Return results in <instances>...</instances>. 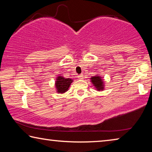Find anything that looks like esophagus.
Instances as JSON below:
<instances>
[{"mask_svg": "<svg viewBox=\"0 0 152 152\" xmlns=\"http://www.w3.org/2000/svg\"><path fill=\"white\" fill-rule=\"evenodd\" d=\"M78 78H79V79H80V80H82L84 78V76L82 75V74H80V75H79V76H78Z\"/></svg>", "mask_w": 152, "mask_h": 152, "instance_id": "34e87169", "label": "esophagus"}]
</instances>
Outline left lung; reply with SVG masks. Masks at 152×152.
<instances>
[{"label": "left lung", "mask_w": 152, "mask_h": 152, "mask_svg": "<svg viewBox=\"0 0 152 152\" xmlns=\"http://www.w3.org/2000/svg\"><path fill=\"white\" fill-rule=\"evenodd\" d=\"M91 82L93 86H94L95 88L97 91H103L104 90V82L102 80V78L100 76H95L91 78Z\"/></svg>", "instance_id": "left-lung-1"}]
</instances>
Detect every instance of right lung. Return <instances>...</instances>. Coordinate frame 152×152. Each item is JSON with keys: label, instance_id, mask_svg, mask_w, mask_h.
<instances>
[{"label": "right lung", "instance_id": "1", "mask_svg": "<svg viewBox=\"0 0 152 152\" xmlns=\"http://www.w3.org/2000/svg\"><path fill=\"white\" fill-rule=\"evenodd\" d=\"M73 82V80L70 78H65L63 76H59L56 78V81L55 83V86L57 92L60 94H63L68 90L70 87L72 82Z\"/></svg>", "mask_w": 152, "mask_h": 152}]
</instances>
